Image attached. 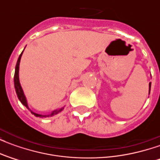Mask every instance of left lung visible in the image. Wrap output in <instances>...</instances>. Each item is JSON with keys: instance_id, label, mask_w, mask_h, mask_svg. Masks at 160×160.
<instances>
[{"instance_id": "obj_1", "label": "left lung", "mask_w": 160, "mask_h": 160, "mask_svg": "<svg viewBox=\"0 0 160 160\" xmlns=\"http://www.w3.org/2000/svg\"><path fill=\"white\" fill-rule=\"evenodd\" d=\"M150 89H151V82L149 83V93H150Z\"/></svg>"}]
</instances>
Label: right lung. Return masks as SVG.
I'll list each match as a JSON object with an SVG mask.
<instances>
[{"instance_id":"add662e5","label":"right lung","mask_w":160,"mask_h":160,"mask_svg":"<svg viewBox=\"0 0 160 160\" xmlns=\"http://www.w3.org/2000/svg\"><path fill=\"white\" fill-rule=\"evenodd\" d=\"M24 51V50H23ZM23 52L20 54V56H19V59L17 61V63H16L15 67V73H14V88H15L16 93H17V96L19 98V101L22 103V104H24L26 108H28V104H27V101H26V96L24 94V92L22 90V87L20 86V83H19V62H20V58H21V56H22ZM29 109V108H28ZM64 107L61 108V109H58V110H56V111H52V113L49 115H40L38 114V113H34L32 111H31L34 116H36L38 118H49V117H52V116H55V115L58 114L59 112L62 111Z\"/></svg>"}]
</instances>
